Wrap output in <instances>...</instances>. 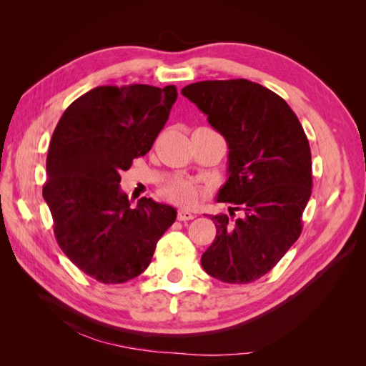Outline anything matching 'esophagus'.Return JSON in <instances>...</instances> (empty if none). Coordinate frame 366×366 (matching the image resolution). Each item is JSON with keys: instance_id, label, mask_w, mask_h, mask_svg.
I'll return each instance as SVG.
<instances>
[{"instance_id": "obj_1", "label": "esophagus", "mask_w": 366, "mask_h": 366, "mask_svg": "<svg viewBox=\"0 0 366 366\" xmlns=\"http://www.w3.org/2000/svg\"><path fill=\"white\" fill-rule=\"evenodd\" d=\"M195 214H192L190 211H185V209H179L177 211V220L185 222V220H193L195 219Z\"/></svg>"}]
</instances>
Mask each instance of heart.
Instances as JSON below:
<instances>
[{
    "label": "heart",
    "instance_id": "1",
    "mask_svg": "<svg viewBox=\"0 0 366 366\" xmlns=\"http://www.w3.org/2000/svg\"><path fill=\"white\" fill-rule=\"evenodd\" d=\"M163 195L176 204L190 206L199 198V189L187 179H173L163 187Z\"/></svg>",
    "mask_w": 366,
    "mask_h": 366
}]
</instances>
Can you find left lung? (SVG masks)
I'll use <instances>...</instances> for the list:
<instances>
[{
	"mask_svg": "<svg viewBox=\"0 0 366 366\" xmlns=\"http://www.w3.org/2000/svg\"><path fill=\"white\" fill-rule=\"evenodd\" d=\"M182 96L207 116L228 144V181L219 190L229 215H212L217 234L201 256L209 275L245 285L266 275L302 232L312 197V151L285 100L245 79L206 80ZM244 215L234 219V211Z\"/></svg>",
	"mask_w": 366,
	"mask_h": 366,
	"instance_id": "left-lung-1",
	"label": "left lung"
}]
</instances>
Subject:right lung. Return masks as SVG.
<instances>
[{"instance_id":"obj_1","label":"right lung","mask_w":366,"mask_h":366,"mask_svg":"<svg viewBox=\"0 0 366 366\" xmlns=\"http://www.w3.org/2000/svg\"><path fill=\"white\" fill-rule=\"evenodd\" d=\"M177 99L173 84L97 86L67 107L53 132L42 195L64 254L105 285L149 266L176 209L121 192V171L151 151Z\"/></svg>"}]
</instances>
